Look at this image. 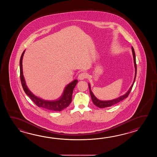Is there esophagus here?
<instances>
[{
  "mask_svg": "<svg viewBox=\"0 0 157 157\" xmlns=\"http://www.w3.org/2000/svg\"><path fill=\"white\" fill-rule=\"evenodd\" d=\"M87 77V74L85 72H82V73L79 74V75L78 76V78L80 80H83L86 78Z\"/></svg>",
  "mask_w": 157,
  "mask_h": 157,
  "instance_id": "esophagus-1",
  "label": "esophagus"
}]
</instances>
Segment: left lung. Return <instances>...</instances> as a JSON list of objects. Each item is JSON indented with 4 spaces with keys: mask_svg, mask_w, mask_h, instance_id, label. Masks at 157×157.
I'll return each mask as SVG.
<instances>
[{
    "mask_svg": "<svg viewBox=\"0 0 157 157\" xmlns=\"http://www.w3.org/2000/svg\"><path fill=\"white\" fill-rule=\"evenodd\" d=\"M132 49V54H133V62H134V66H135V77H134V80H133V83L132 84V85L131 86L130 89L127 91V93L124 94L123 95L121 96V97L117 98L116 99H114L113 100H100L98 99H97L96 97L94 95L93 93L92 92V91L91 90V86H90V83H88L89 85V90H90V95H91V98L92 101L93 102L94 104L97 107L100 108H106V107H111L112 105H114L116 104L119 103L121 101L124 100L125 98H127L129 94L130 93V91H131V89L133 87V84L135 82V78H136V72H137V67L136 63V57H135V51L133 49V47H132L131 48Z\"/></svg>",
    "mask_w": 157,
    "mask_h": 157,
    "instance_id": "1",
    "label": "left lung"
}]
</instances>
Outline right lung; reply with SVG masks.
Here are the masks:
<instances>
[{"label": "right lung", "mask_w": 157, "mask_h": 157, "mask_svg": "<svg viewBox=\"0 0 157 157\" xmlns=\"http://www.w3.org/2000/svg\"><path fill=\"white\" fill-rule=\"evenodd\" d=\"M25 50H24L21 55L20 64V78L22 86L24 89V91L26 94L27 95L30 97V99L33 100L34 103L37 107L43 108L47 110L52 111H61L63 110L66 108L68 107L72 101V96L73 94L75 87L78 82V80H75L71 83L68 84L65 87L63 94L58 99L54 100H44L43 99L35 95L27 86L26 81L25 80L23 75L22 69V59Z\"/></svg>", "instance_id": "add662e5"}]
</instances>
